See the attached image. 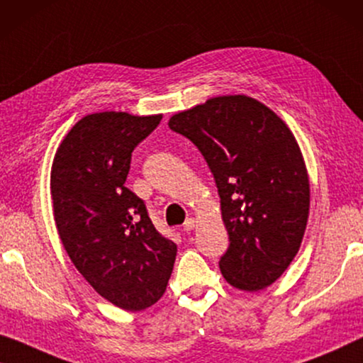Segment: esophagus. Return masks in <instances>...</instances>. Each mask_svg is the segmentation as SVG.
Instances as JSON below:
<instances>
[{
  "label": "esophagus",
  "instance_id": "34e87169",
  "mask_svg": "<svg viewBox=\"0 0 363 363\" xmlns=\"http://www.w3.org/2000/svg\"><path fill=\"white\" fill-rule=\"evenodd\" d=\"M197 227V220L194 217H191V218H187L186 220V223H184V230L186 232H191V230H194V228Z\"/></svg>",
  "mask_w": 363,
  "mask_h": 363
}]
</instances>
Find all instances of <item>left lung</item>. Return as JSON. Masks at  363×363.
Returning <instances> with one entry per match:
<instances>
[{"mask_svg":"<svg viewBox=\"0 0 363 363\" xmlns=\"http://www.w3.org/2000/svg\"><path fill=\"white\" fill-rule=\"evenodd\" d=\"M167 125L199 147L216 179L230 238L218 262L223 278L248 293L273 284L299 252L309 217V176L293 131L247 95L213 96Z\"/></svg>","mask_w":363,"mask_h":363,"instance_id":"1","label":"left lung"}]
</instances>
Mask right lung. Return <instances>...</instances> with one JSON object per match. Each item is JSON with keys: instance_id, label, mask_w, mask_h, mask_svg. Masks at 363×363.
Instances as JSON below:
<instances>
[{"instance_id": "1", "label": "right lung", "mask_w": 363, "mask_h": 363, "mask_svg": "<svg viewBox=\"0 0 363 363\" xmlns=\"http://www.w3.org/2000/svg\"><path fill=\"white\" fill-rule=\"evenodd\" d=\"M161 118L86 115L60 141L50 167L54 220L69 258L101 298L133 313L161 299L177 255L125 187L133 150Z\"/></svg>"}]
</instances>
